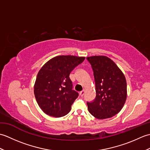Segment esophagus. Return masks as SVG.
I'll list each match as a JSON object with an SVG mask.
<instances>
[{"instance_id":"1","label":"esophagus","mask_w":150,"mask_h":150,"mask_svg":"<svg viewBox=\"0 0 150 150\" xmlns=\"http://www.w3.org/2000/svg\"><path fill=\"white\" fill-rule=\"evenodd\" d=\"M84 93H85V90H83L82 91H81V92H80V95L81 97H83L84 96Z\"/></svg>"}]
</instances>
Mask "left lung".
I'll list each match as a JSON object with an SVG mask.
<instances>
[{
	"label": "left lung",
	"instance_id": "left-lung-1",
	"mask_svg": "<svg viewBox=\"0 0 150 150\" xmlns=\"http://www.w3.org/2000/svg\"><path fill=\"white\" fill-rule=\"evenodd\" d=\"M93 71L96 97L87 102L88 111L98 119L115 115L122 109L127 97L125 77L112 60L106 56L87 57Z\"/></svg>",
	"mask_w": 150,
	"mask_h": 150
}]
</instances>
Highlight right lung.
Instances as JSON below:
<instances>
[{
	"instance_id": "obj_1",
	"label": "right lung",
	"mask_w": 150,
	"mask_h": 150,
	"mask_svg": "<svg viewBox=\"0 0 150 150\" xmlns=\"http://www.w3.org/2000/svg\"><path fill=\"white\" fill-rule=\"evenodd\" d=\"M85 59L84 57L60 55L47 61L38 73L34 93L44 113L61 117L68 114L79 96L73 90L70 73Z\"/></svg>"
}]
</instances>
